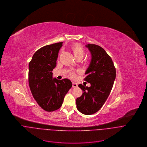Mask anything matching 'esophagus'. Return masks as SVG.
Listing matches in <instances>:
<instances>
[{"label":"esophagus","instance_id":"1","mask_svg":"<svg viewBox=\"0 0 147 147\" xmlns=\"http://www.w3.org/2000/svg\"><path fill=\"white\" fill-rule=\"evenodd\" d=\"M78 87V84L73 82L72 83V87Z\"/></svg>","mask_w":147,"mask_h":147}]
</instances>
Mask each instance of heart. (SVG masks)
I'll return each mask as SVG.
<instances>
[{
    "label": "heart",
    "instance_id": "1",
    "mask_svg": "<svg viewBox=\"0 0 147 147\" xmlns=\"http://www.w3.org/2000/svg\"><path fill=\"white\" fill-rule=\"evenodd\" d=\"M71 49L73 51L74 55L76 58L78 57H82L83 58L84 54V50L83 48V47L78 43H75L72 45ZM70 76L71 77L75 76V74L74 72L70 73Z\"/></svg>",
    "mask_w": 147,
    "mask_h": 147
}]
</instances>
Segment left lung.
Masks as SVG:
<instances>
[{"instance_id": "8db88e82", "label": "left lung", "mask_w": 147, "mask_h": 147, "mask_svg": "<svg viewBox=\"0 0 147 147\" xmlns=\"http://www.w3.org/2000/svg\"><path fill=\"white\" fill-rule=\"evenodd\" d=\"M92 54V60L84 79L90 87L79 84L83 94L76 100L78 110L84 115L97 112L108 98L116 78V69L111 57L103 48L94 45L86 46Z\"/></svg>"}]
</instances>
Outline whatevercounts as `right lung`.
<instances>
[{
	"label": "right lung",
	"instance_id": "obj_1",
	"mask_svg": "<svg viewBox=\"0 0 147 147\" xmlns=\"http://www.w3.org/2000/svg\"><path fill=\"white\" fill-rule=\"evenodd\" d=\"M63 42L42 47L34 54L29 64L28 82L34 99L47 112L59 109L72 83L68 79L53 78L58 52Z\"/></svg>",
	"mask_w": 147,
	"mask_h": 147
}]
</instances>
